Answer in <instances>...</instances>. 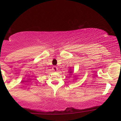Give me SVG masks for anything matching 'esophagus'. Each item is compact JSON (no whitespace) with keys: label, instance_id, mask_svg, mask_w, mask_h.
<instances>
[{"label":"esophagus","instance_id":"esophagus-1","mask_svg":"<svg viewBox=\"0 0 121 121\" xmlns=\"http://www.w3.org/2000/svg\"><path fill=\"white\" fill-rule=\"evenodd\" d=\"M52 69H53V70H54V71H57V70H58V67H57L56 66V65H54V66L53 67Z\"/></svg>","mask_w":121,"mask_h":121}]
</instances>
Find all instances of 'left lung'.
I'll use <instances>...</instances> for the list:
<instances>
[{
	"label": "left lung",
	"mask_w": 121,
	"mask_h": 121,
	"mask_svg": "<svg viewBox=\"0 0 121 121\" xmlns=\"http://www.w3.org/2000/svg\"><path fill=\"white\" fill-rule=\"evenodd\" d=\"M70 73H71V71H70Z\"/></svg>",
	"instance_id": "1"
}]
</instances>
